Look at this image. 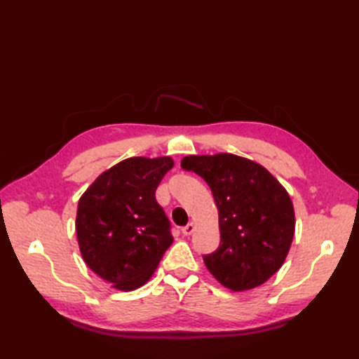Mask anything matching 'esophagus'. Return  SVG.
<instances>
[{"label": "esophagus", "mask_w": 359, "mask_h": 359, "mask_svg": "<svg viewBox=\"0 0 359 359\" xmlns=\"http://www.w3.org/2000/svg\"><path fill=\"white\" fill-rule=\"evenodd\" d=\"M194 230H196V225H194L193 222H189L187 226L182 228V234H184V236H189V234L194 233Z\"/></svg>", "instance_id": "1"}]
</instances>
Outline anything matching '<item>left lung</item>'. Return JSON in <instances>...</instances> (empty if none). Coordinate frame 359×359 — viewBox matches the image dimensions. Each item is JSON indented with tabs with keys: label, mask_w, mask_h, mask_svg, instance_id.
<instances>
[{
	"label": "left lung",
	"mask_w": 359,
	"mask_h": 359,
	"mask_svg": "<svg viewBox=\"0 0 359 359\" xmlns=\"http://www.w3.org/2000/svg\"><path fill=\"white\" fill-rule=\"evenodd\" d=\"M182 166L207 182L219 211L220 245L203 256L231 292H247L276 273L292 247L294 208L287 189L261 163L230 152L188 156Z\"/></svg>",
	"instance_id": "8db88e82"
}]
</instances>
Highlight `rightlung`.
Instances as JSON below:
<instances>
[{"instance_id":"right-lung-1","label":"right lung","mask_w":359,"mask_h":359,"mask_svg":"<svg viewBox=\"0 0 359 359\" xmlns=\"http://www.w3.org/2000/svg\"><path fill=\"white\" fill-rule=\"evenodd\" d=\"M170 156L129 157L103 171L81 194L75 230L83 261L120 292L147 284L172 243L156 189Z\"/></svg>"}]
</instances>
